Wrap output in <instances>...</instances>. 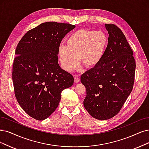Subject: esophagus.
Instances as JSON below:
<instances>
[{"label":"esophagus","instance_id":"esophagus-1","mask_svg":"<svg viewBox=\"0 0 149 149\" xmlns=\"http://www.w3.org/2000/svg\"><path fill=\"white\" fill-rule=\"evenodd\" d=\"M74 81H75V83H79V82L80 81V79L78 76H77V75L74 76Z\"/></svg>","mask_w":149,"mask_h":149}]
</instances>
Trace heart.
<instances>
[{
    "mask_svg": "<svg viewBox=\"0 0 149 149\" xmlns=\"http://www.w3.org/2000/svg\"><path fill=\"white\" fill-rule=\"evenodd\" d=\"M108 38L102 31L81 29L70 34L66 45L58 48V58L63 69L72 72L80 63L91 69L101 62L105 53Z\"/></svg>",
    "mask_w": 149,
    "mask_h": 149,
    "instance_id": "heart-1",
    "label": "heart"
}]
</instances>
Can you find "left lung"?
I'll list each match as a JSON object with an SVG mask.
<instances>
[{"label": "left lung", "mask_w": 149, "mask_h": 149, "mask_svg": "<svg viewBox=\"0 0 149 149\" xmlns=\"http://www.w3.org/2000/svg\"><path fill=\"white\" fill-rule=\"evenodd\" d=\"M109 33L104 56L96 67L81 76L86 90L85 109L97 120L116 115L133 90L136 63L133 52L122 31L114 24H105Z\"/></svg>", "instance_id": "8db88e82"}]
</instances>
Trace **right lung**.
Instances as JSON below:
<instances>
[{"label":"right lung","mask_w":149,"mask_h":149,"mask_svg":"<svg viewBox=\"0 0 149 149\" xmlns=\"http://www.w3.org/2000/svg\"><path fill=\"white\" fill-rule=\"evenodd\" d=\"M75 26L46 22L26 33L15 50L12 79L19 106L37 120L47 118L58 107L61 92L74 79L61 68L58 48L63 38Z\"/></svg>","instance_id":"obj_1"}]
</instances>
